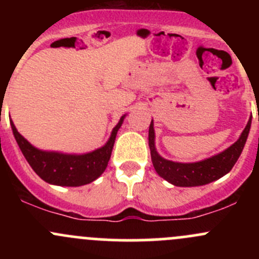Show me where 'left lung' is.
I'll use <instances>...</instances> for the list:
<instances>
[{"mask_svg":"<svg viewBox=\"0 0 259 259\" xmlns=\"http://www.w3.org/2000/svg\"><path fill=\"white\" fill-rule=\"evenodd\" d=\"M250 122L252 119L248 120L247 126L242 132L239 139L222 153L195 163H177V161L166 160L156 151L154 122L151 120L149 126V148H150L154 169L161 178L177 187H199L222 178L232 170L241 156L249 134Z\"/></svg>","mask_w":259,"mask_h":259,"instance_id":"1","label":"left lung"}]
</instances>
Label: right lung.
Instances as JSON below:
<instances>
[{
	"mask_svg": "<svg viewBox=\"0 0 259 259\" xmlns=\"http://www.w3.org/2000/svg\"><path fill=\"white\" fill-rule=\"evenodd\" d=\"M125 115L111 132L108 143L96 150L86 154H64L45 151L31 145L11 121L12 133L23 156L41 179L50 184L61 187H80L98 179L108 166L117 130L124 121Z\"/></svg>",
	"mask_w": 259,
	"mask_h": 259,
	"instance_id": "obj_1",
	"label": "right lung"
}]
</instances>
